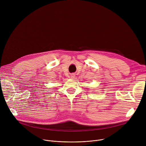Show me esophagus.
Listing matches in <instances>:
<instances>
[{"label": "esophagus", "instance_id": "34e87169", "mask_svg": "<svg viewBox=\"0 0 146 146\" xmlns=\"http://www.w3.org/2000/svg\"><path fill=\"white\" fill-rule=\"evenodd\" d=\"M70 77H71V78H74V77H75V74H72L70 75Z\"/></svg>", "mask_w": 146, "mask_h": 146}]
</instances>
